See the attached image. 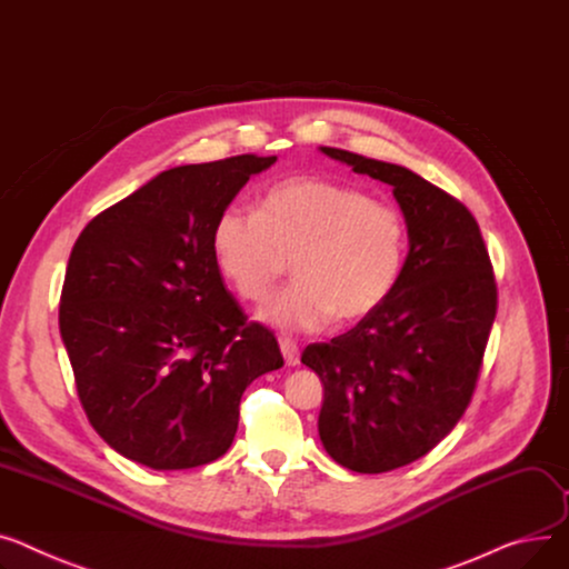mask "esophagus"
Instances as JSON below:
<instances>
[{
	"instance_id": "obj_1",
	"label": "esophagus",
	"mask_w": 569,
	"mask_h": 569,
	"mask_svg": "<svg viewBox=\"0 0 569 569\" xmlns=\"http://www.w3.org/2000/svg\"><path fill=\"white\" fill-rule=\"evenodd\" d=\"M279 348H281L283 359H286V366H299V348H297L295 340L281 338L279 340Z\"/></svg>"
}]
</instances>
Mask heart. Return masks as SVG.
I'll use <instances>...</instances> for the list:
<instances>
[{
    "label": "heart",
    "instance_id": "1",
    "mask_svg": "<svg viewBox=\"0 0 569 569\" xmlns=\"http://www.w3.org/2000/svg\"><path fill=\"white\" fill-rule=\"evenodd\" d=\"M407 221L368 192L318 176L274 182L258 212L231 206L212 229L219 272L249 301L268 299L288 272L295 281L260 311L286 333L322 331L380 309L407 260Z\"/></svg>",
    "mask_w": 569,
    "mask_h": 569
}]
</instances>
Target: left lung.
Wrapping results in <instances>:
<instances>
[{"label":"left lung","instance_id":"8db88e82","mask_svg":"<svg viewBox=\"0 0 569 569\" xmlns=\"http://www.w3.org/2000/svg\"><path fill=\"white\" fill-rule=\"evenodd\" d=\"M327 158L393 187L409 251L391 297L348 333L301 355L322 382L318 435L357 473L423 458L473 396L497 286L471 212L407 167L320 146Z\"/></svg>","mask_w":569,"mask_h":569}]
</instances>
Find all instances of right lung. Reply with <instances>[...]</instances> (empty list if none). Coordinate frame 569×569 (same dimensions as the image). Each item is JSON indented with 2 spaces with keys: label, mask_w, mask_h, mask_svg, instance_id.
<instances>
[{
  "label": "right lung",
  "mask_w": 569,
  "mask_h": 569,
  "mask_svg": "<svg viewBox=\"0 0 569 569\" xmlns=\"http://www.w3.org/2000/svg\"><path fill=\"white\" fill-rule=\"evenodd\" d=\"M277 158L158 173L74 242L59 329L93 430L156 471L208 465L238 432L240 398L283 366L277 338L226 292L217 217Z\"/></svg>",
  "instance_id": "right-lung-1"
}]
</instances>
